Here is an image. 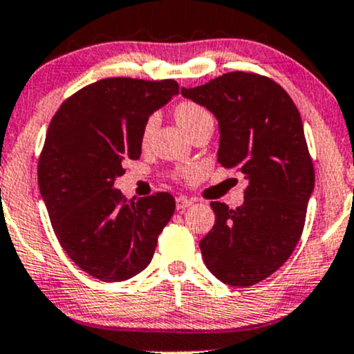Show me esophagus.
I'll use <instances>...</instances> for the list:
<instances>
[{
  "label": "esophagus",
  "mask_w": 354,
  "mask_h": 354,
  "mask_svg": "<svg viewBox=\"0 0 354 354\" xmlns=\"http://www.w3.org/2000/svg\"><path fill=\"white\" fill-rule=\"evenodd\" d=\"M191 204H192V199H189V197H184V196L176 197V207H177V211H184V209L191 206Z\"/></svg>",
  "instance_id": "1"
}]
</instances>
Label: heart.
<instances>
[{
  "label": "heart",
  "mask_w": 354,
  "mask_h": 354,
  "mask_svg": "<svg viewBox=\"0 0 354 354\" xmlns=\"http://www.w3.org/2000/svg\"><path fill=\"white\" fill-rule=\"evenodd\" d=\"M176 118L178 124L189 133L194 127H197V124L203 123L204 120L211 118V115L207 113V109L196 104V102H180L176 108ZM155 128H157V116H150L147 120L145 127H143V140L150 138V135L155 131Z\"/></svg>",
  "instance_id": "1"
}]
</instances>
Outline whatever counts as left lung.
Returning a JSON list of instances; mask_svg holds the SVG:
<instances>
[{
    "label": "left lung",
    "instance_id": "8db88e82",
    "mask_svg": "<svg viewBox=\"0 0 354 354\" xmlns=\"http://www.w3.org/2000/svg\"><path fill=\"white\" fill-rule=\"evenodd\" d=\"M182 96L218 120V162L245 174V203H211L212 230L201 239L209 272L233 287H250L288 260L302 234L314 191V165L297 106L265 75L227 72Z\"/></svg>",
    "mask_w": 354,
    "mask_h": 354
}]
</instances>
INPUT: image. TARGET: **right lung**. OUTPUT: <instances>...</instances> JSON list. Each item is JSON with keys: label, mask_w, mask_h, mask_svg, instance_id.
Segmentation results:
<instances>
[{"label": "right lung", "mask_w": 354, "mask_h": 354, "mask_svg": "<svg viewBox=\"0 0 354 354\" xmlns=\"http://www.w3.org/2000/svg\"><path fill=\"white\" fill-rule=\"evenodd\" d=\"M177 93L172 79H101L52 118L39 158L40 194L60 246L94 279L121 282L145 270L176 211L169 192L127 203L115 182L123 162L142 155L148 118Z\"/></svg>", "instance_id": "right-lung-1"}]
</instances>
